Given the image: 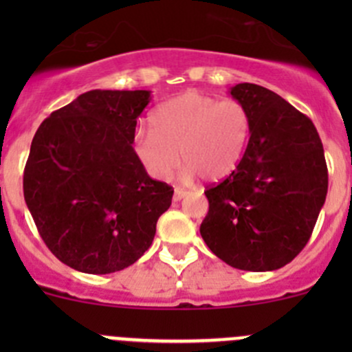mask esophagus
I'll return each instance as SVG.
<instances>
[{
    "label": "esophagus",
    "mask_w": 352,
    "mask_h": 352,
    "mask_svg": "<svg viewBox=\"0 0 352 352\" xmlns=\"http://www.w3.org/2000/svg\"><path fill=\"white\" fill-rule=\"evenodd\" d=\"M186 196H187V190H184V189H180V187H177L175 192H173V201H180V199L186 197Z\"/></svg>",
    "instance_id": "esophagus-1"
}]
</instances>
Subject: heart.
<instances>
[{
    "label": "heart",
    "instance_id": "obj_1",
    "mask_svg": "<svg viewBox=\"0 0 352 352\" xmlns=\"http://www.w3.org/2000/svg\"><path fill=\"white\" fill-rule=\"evenodd\" d=\"M151 133L136 136L134 150L155 179H168L179 165L186 179L219 182L235 172L250 140L252 117L236 100L189 94L163 102L150 117Z\"/></svg>",
    "mask_w": 352,
    "mask_h": 352
}]
</instances>
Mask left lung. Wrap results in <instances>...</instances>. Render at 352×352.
I'll return each instance as SVG.
<instances>
[{
  "mask_svg": "<svg viewBox=\"0 0 352 352\" xmlns=\"http://www.w3.org/2000/svg\"><path fill=\"white\" fill-rule=\"evenodd\" d=\"M252 117L239 166L204 190L201 236L242 271H276L310 240L329 187L324 146L314 122L274 91L254 83L230 90Z\"/></svg>",
  "mask_w": 352,
  "mask_h": 352,
  "instance_id": "left-lung-1",
  "label": "left lung"
}]
</instances>
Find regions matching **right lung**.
<instances>
[{
  "mask_svg": "<svg viewBox=\"0 0 352 352\" xmlns=\"http://www.w3.org/2000/svg\"><path fill=\"white\" fill-rule=\"evenodd\" d=\"M148 90H91L52 112L32 140L23 196L49 250L87 274H110L153 243L173 189L134 151Z\"/></svg>",
  "mask_w": 352,
  "mask_h": 352,
  "instance_id": "1",
  "label": "right lung"
}]
</instances>
